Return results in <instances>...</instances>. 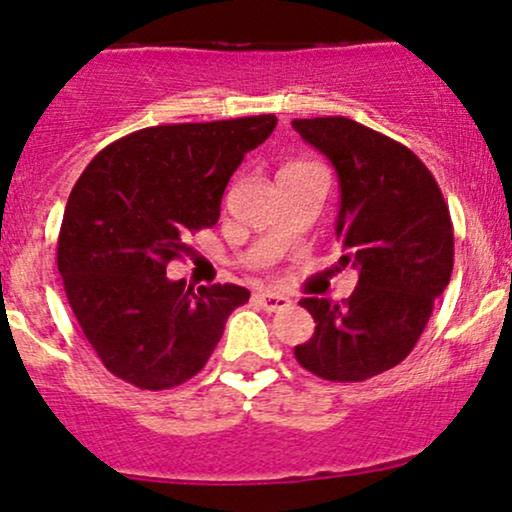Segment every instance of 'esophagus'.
<instances>
[{"instance_id":"1","label":"esophagus","mask_w":512,"mask_h":512,"mask_svg":"<svg viewBox=\"0 0 512 512\" xmlns=\"http://www.w3.org/2000/svg\"><path fill=\"white\" fill-rule=\"evenodd\" d=\"M255 301L260 303L262 308H265V311H282V308H286V306H291V301L286 299V296H282V294H272V291H265V294H255Z\"/></svg>"}]
</instances>
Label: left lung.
I'll return each mask as SVG.
<instances>
[{
	"label": "left lung",
	"instance_id": "left-lung-1",
	"mask_svg": "<svg viewBox=\"0 0 512 512\" xmlns=\"http://www.w3.org/2000/svg\"><path fill=\"white\" fill-rule=\"evenodd\" d=\"M294 128L338 172L340 262L359 272L342 303L301 299L316 333L294 355L320 379H372L411 355L447 289L452 218L435 177L406 145L345 116L294 119Z\"/></svg>",
	"mask_w": 512,
	"mask_h": 512
}]
</instances>
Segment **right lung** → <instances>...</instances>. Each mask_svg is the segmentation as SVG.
<instances>
[{
	"label": "right lung",
	"instance_id": "add662e5",
	"mask_svg": "<svg viewBox=\"0 0 512 512\" xmlns=\"http://www.w3.org/2000/svg\"><path fill=\"white\" fill-rule=\"evenodd\" d=\"M277 116L143 128L106 145L72 187L58 269L84 338L111 374L162 391L204 369L245 286L167 279L189 233L216 226L228 179Z\"/></svg>",
	"mask_w": 512,
	"mask_h": 512
}]
</instances>
